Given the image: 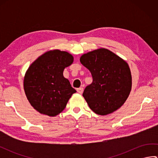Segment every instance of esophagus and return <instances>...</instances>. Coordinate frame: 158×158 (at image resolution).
Masks as SVG:
<instances>
[{
  "mask_svg": "<svg viewBox=\"0 0 158 158\" xmlns=\"http://www.w3.org/2000/svg\"><path fill=\"white\" fill-rule=\"evenodd\" d=\"M77 92H78L79 94H81L83 93V88H77Z\"/></svg>",
  "mask_w": 158,
  "mask_h": 158,
  "instance_id": "obj_1",
  "label": "esophagus"
}]
</instances>
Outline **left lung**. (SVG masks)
I'll return each mask as SVG.
<instances>
[{
    "instance_id": "8db88e82",
    "label": "left lung",
    "mask_w": 158,
    "mask_h": 158,
    "mask_svg": "<svg viewBox=\"0 0 158 158\" xmlns=\"http://www.w3.org/2000/svg\"><path fill=\"white\" fill-rule=\"evenodd\" d=\"M80 62L89 70L93 78L83 93L89 108L100 115H108L119 109L132 89L128 64L105 48L84 53Z\"/></svg>"
}]
</instances>
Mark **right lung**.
<instances>
[{"mask_svg": "<svg viewBox=\"0 0 158 158\" xmlns=\"http://www.w3.org/2000/svg\"><path fill=\"white\" fill-rule=\"evenodd\" d=\"M73 60L69 52L50 50L39 56L26 70L23 89L29 102L40 113L58 115L77 92L63 75L64 70Z\"/></svg>", "mask_w": 158, "mask_h": 158, "instance_id": "obj_1", "label": "right lung"}]
</instances>
